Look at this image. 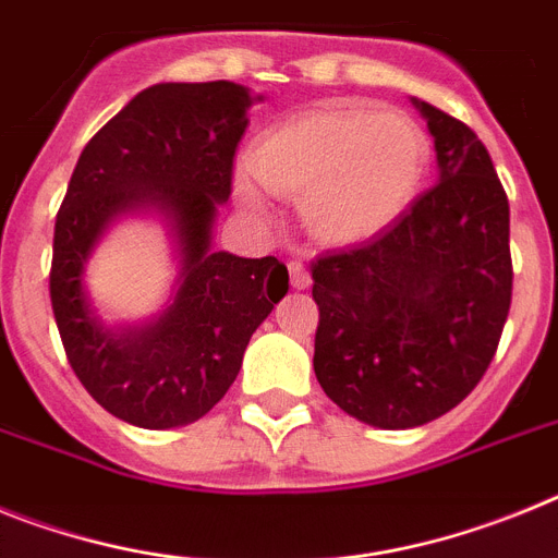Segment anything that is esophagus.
<instances>
[{
    "instance_id": "obj_1",
    "label": "esophagus",
    "mask_w": 558,
    "mask_h": 558,
    "mask_svg": "<svg viewBox=\"0 0 558 558\" xmlns=\"http://www.w3.org/2000/svg\"><path fill=\"white\" fill-rule=\"evenodd\" d=\"M288 270H290V284H293L295 290L310 288V270L304 268V263H299V259H293V263L288 265Z\"/></svg>"
}]
</instances>
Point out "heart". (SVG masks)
<instances>
[{
  "mask_svg": "<svg viewBox=\"0 0 558 558\" xmlns=\"http://www.w3.org/2000/svg\"><path fill=\"white\" fill-rule=\"evenodd\" d=\"M430 140L408 113L360 106L315 108L276 122L254 142L234 198L254 218L268 215L265 192L302 198L304 229L327 245L372 240L397 223L425 184Z\"/></svg>",
  "mask_w": 558,
  "mask_h": 558,
  "instance_id": "1",
  "label": "heart"
}]
</instances>
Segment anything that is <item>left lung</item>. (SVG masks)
Segmentation results:
<instances>
[{"instance_id":"8db88e82","label":"left lung","mask_w":558,"mask_h":558,"mask_svg":"<svg viewBox=\"0 0 558 558\" xmlns=\"http://www.w3.org/2000/svg\"><path fill=\"white\" fill-rule=\"evenodd\" d=\"M438 184L357 248L313 263L315 377L340 411L408 430L470 397L511 307L509 198L475 131L413 97Z\"/></svg>"}]
</instances>
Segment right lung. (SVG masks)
Returning <instances> with one entry per match:
<instances>
[{
	"mask_svg": "<svg viewBox=\"0 0 558 558\" xmlns=\"http://www.w3.org/2000/svg\"><path fill=\"white\" fill-rule=\"evenodd\" d=\"M256 100L231 81L156 83L92 136L72 172L52 240V313L83 388L128 425L170 430L206 416L236 379L251 335L288 293L276 256L211 248ZM128 214L166 220L180 276L159 316L111 328L82 279L96 243Z\"/></svg>",
	"mask_w": 558,
	"mask_h": 558,
	"instance_id": "obj_1",
	"label": "right lung"
}]
</instances>
